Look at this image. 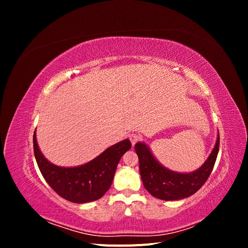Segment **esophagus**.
<instances>
[{"label":"esophagus","mask_w":248,"mask_h":248,"mask_svg":"<svg viewBox=\"0 0 248 248\" xmlns=\"http://www.w3.org/2000/svg\"><path fill=\"white\" fill-rule=\"evenodd\" d=\"M129 140H130L131 144L133 146L140 140V136H139V134H137V133H131V134H129Z\"/></svg>","instance_id":"obj_1"}]
</instances>
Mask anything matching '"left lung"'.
Segmentation results:
<instances>
[{"label":"left lung","instance_id":"left-lung-1","mask_svg":"<svg viewBox=\"0 0 248 248\" xmlns=\"http://www.w3.org/2000/svg\"><path fill=\"white\" fill-rule=\"evenodd\" d=\"M134 149L139 156L141 181L148 192L163 201L182 200L196 193L212 172L218 154L219 134L213 151L205 163L189 174L176 172L163 168L144 142H138Z\"/></svg>","mask_w":248,"mask_h":248}]
</instances>
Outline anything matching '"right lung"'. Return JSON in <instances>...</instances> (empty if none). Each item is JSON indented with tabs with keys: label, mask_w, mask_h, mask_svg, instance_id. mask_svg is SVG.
I'll use <instances>...</instances> for the list:
<instances>
[{
	"label": "right lung",
	"mask_w": 248,
	"mask_h": 248,
	"mask_svg": "<svg viewBox=\"0 0 248 248\" xmlns=\"http://www.w3.org/2000/svg\"><path fill=\"white\" fill-rule=\"evenodd\" d=\"M34 154L43 178L63 199L84 204L102 198L111 185L121 157L131 148L129 140H124L109 147L96 158L84 166L61 168L50 163L39 150L33 136Z\"/></svg>",
	"instance_id": "right-lung-1"
}]
</instances>
